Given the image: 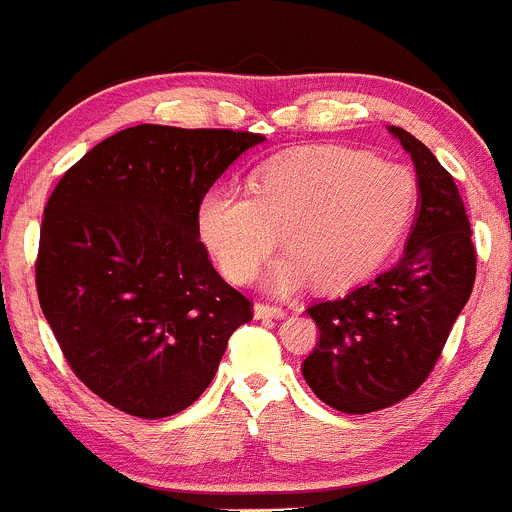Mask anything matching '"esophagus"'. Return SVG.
Instances as JSON below:
<instances>
[{
	"label": "esophagus",
	"mask_w": 512,
	"mask_h": 512,
	"mask_svg": "<svg viewBox=\"0 0 512 512\" xmlns=\"http://www.w3.org/2000/svg\"><path fill=\"white\" fill-rule=\"evenodd\" d=\"M254 315L258 320L283 318V308H278V305H268V303H256L254 305Z\"/></svg>",
	"instance_id": "obj_1"
}]
</instances>
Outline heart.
Returning <instances> with one entry per match:
<instances>
[{
  "instance_id": "heart-1",
  "label": "heart",
  "mask_w": 512,
  "mask_h": 512,
  "mask_svg": "<svg viewBox=\"0 0 512 512\" xmlns=\"http://www.w3.org/2000/svg\"><path fill=\"white\" fill-rule=\"evenodd\" d=\"M416 182L350 147L318 145L273 157L249 177V197L212 189L199 204L204 246L229 281L249 283L283 234L286 258L273 266L278 293L308 278L323 291L367 281L407 231Z\"/></svg>"
}]
</instances>
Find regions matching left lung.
<instances>
[{
	"label": "left lung",
	"mask_w": 512,
	"mask_h": 512,
	"mask_svg": "<svg viewBox=\"0 0 512 512\" xmlns=\"http://www.w3.org/2000/svg\"><path fill=\"white\" fill-rule=\"evenodd\" d=\"M389 133L412 155L416 217L407 249L389 271L308 315L318 345L303 362L315 397L345 414H370L407 399L434 370L476 281V249L456 182L407 130Z\"/></svg>",
	"instance_id": "obj_1"
}]
</instances>
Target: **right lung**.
<instances>
[{"label":"right lung","mask_w":512,"mask_h":512,"mask_svg":"<svg viewBox=\"0 0 512 512\" xmlns=\"http://www.w3.org/2000/svg\"><path fill=\"white\" fill-rule=\"evenodd\" d=\"M266 140L135 125L88 150L51 192L36 291L76 377L115 409L172 416L212 384L251 303L219 276L197 214L226 167Z\"/></svg>","instance_id":"add662e5"}]
</instances>
